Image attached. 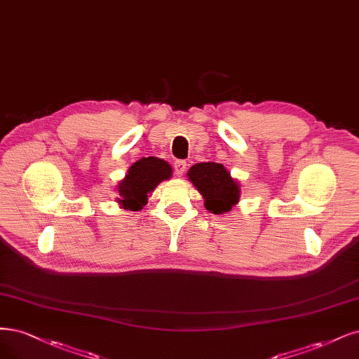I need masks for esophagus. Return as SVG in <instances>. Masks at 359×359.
<instances>
[{
	"label": "esophagus",
	"instance_id": "obj_1",
	"mask_svg": "<svg viewBox=\"0 0 359 359\" xmlns=\"http://www.w3.org/2000/svg\"><path fill=\"white\" fill-rule=\"evenodd\" d=\"M185 169H187V162H185V160H177V162L174 163V170L178 177H181L184 174Z\"/></svg>",
	"mask_w": 359,
	"mask_h": 359
}]
</instances>
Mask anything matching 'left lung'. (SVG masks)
<instances>
[{"label":"left lung","instance_id":"8db88e82","mask_svg":"<svg viewBox=\"0 0 359 359\" xmlns=\"http://www.w3.org/2000/svg\"><path fill=\"white\" fill-rule=\"evenodd\" d=\"M189 180L205 201V208L212 214H226L239 202L241 187L221 163H196L190 168Z\"/></svg>","mask_w":359,"mask_h":359}]
</instances>
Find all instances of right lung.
Returning <instances> with one entry per match:
<instances>
[{
	"instance_id": "right-lung-1",
	"label": "right lung",
	"mask_w": 359,
	"mask_h": 359,
	"mask_svg": "<svg viewBox=\"0 0 359 359\" xmlns=\"http://www.w3.org/2000/svg\"><path fill=\"white\" fill-rule=\"evenodd\" d=\"M170 177L172 168L165 160L151 156L142 157L129 168L126 177L118 182L117 202L129 211H140L157 185Z\"/></svg>"
}]
</instances>
